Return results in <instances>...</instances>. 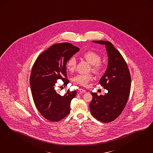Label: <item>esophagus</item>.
<instances>
[{
  "instance_id": "esophagus-1",
  "label": "esophagus",
  "mask_w": 153,
  "mask_h": 153,
  "mask_svg": "<svg viewBox=\"0 0 153 153\" xmlns=\"http://www.w3.org/2000/svg\"><path fill=\"white\" fill-rule=\"evenodd\" d=\"M79 91L80 93H85L86 92L85 90L82 89H81V88L79 89Z\"/></svg>"
}]
</instances>
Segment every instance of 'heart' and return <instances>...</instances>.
Masks as SVG:
<instances>
[{
	"instance_id": "b5f03b06",
	"label": "heart",
	"mask_w": 153,
	"mask_h": 153,
	"mask_svg": "<svg viewBox=\"0 0 153 153\" xmlns=\"http://www.w3.org/2000/svg\"><path fill=\"white\" fill-rule=\"evenodd\" d=\"M82 57L86 60L91 64L92 70L96 74L100 73L103 69L104 64L101 61V56L92 51H89L84 52L82 55ZM77 65V61L76 59L72 57H71L66 63V68L68 71L73 72L76 69ZM93 79V76L92 74H79L73 78V81L75 84L79 85L86 86Z\"/></svg>"
}]
</instances>
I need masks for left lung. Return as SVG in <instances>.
Here are the masks:
<instances>
[{"mask_svg":"<svg viewBox=\"0 0 153 153\" xmlns=\"http://www.w3.org/2000/svg\"><path fill=\"white\" fill-rule=\"evenodd\" d=\"M93 42L104 45L108 55V68L99 81V84L108 92L104 96L92 92L93 98L89 108L96 119L108 123L115 120L126 106L130 91L131 76L126 61L111 43L104 40Z\"/></svg>","mask_w":153,"mask_h":153,"instance_id":"8db88e82","label":"left lung"}]
</instances>
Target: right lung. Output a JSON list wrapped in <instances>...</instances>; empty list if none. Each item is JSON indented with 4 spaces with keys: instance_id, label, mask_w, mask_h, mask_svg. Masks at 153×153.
Listing matches in <instances>:
<instances>
[{
    "instance_id": "1",
    "label": "right lung",
    "mask_w": 153,
    "mask_h": 153,
    "mask_svg": "<svg viewBox=\"0 0 153 153\" xmlns=\"http://www.w3.org/2000/svg\"><path fill=\"white\" fill-rule=\"evenodd\" d=\"M79 50L71 43L55 44L37 57L32 67L30 82L33 100L40 114L50 121H59L70 112L77 92L68 90L62 96L55 88L57 79H61L64 86L69 82L66 63Z\"/></svg>"
}]
</instances>
